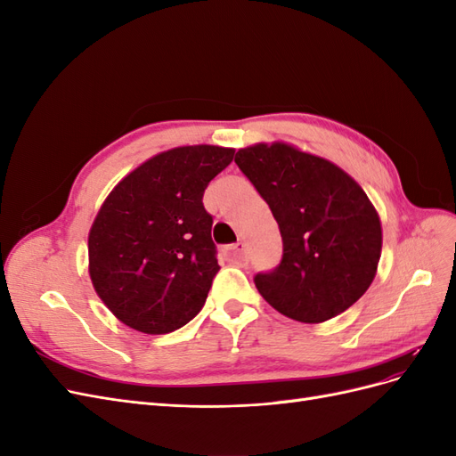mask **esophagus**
I'll use <instances>...</instances> for the list:
<instances>
[{"mask_svg":"<svg viewBox=\"0 0 456 456\" xmlns=\"http://www.w3.org/2000/svg\"><path fill=\"white\" fill-rule=\"evenodd\" d=\"M230 256L232 258H238V260H243L247 256V243L241 241V240L238 243H233L230 247Z\"/></svg>","mask_w":456,"mask_h":456,"instance_id":"obj_1","label":"esophagus"}]
</instances>
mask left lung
<instances>
[{"instance_id":"1","label":"left lung","mask_w":456,"mask_h":456,"mask_svg":"<svg viewBox=\"0 0 456 456\" xmlns=\"http://www.w3.org/2000/svg\"><path fill=\"white\" fill-rule=\"evenodd\" d=\"M236 163L283 240L280 266L255 275L262 298L302 323L348 310L375 280L382 249L380 218L362 186L335 163L285 142L241 148Z\"/></svg>"}]
</instances>
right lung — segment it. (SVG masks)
Listing matches in <instances>:
<instances>
[{
    "label": "right lung",
    "mask_w": 456,
    "mask_h": 456,
    "mask_svg": "<svg viewBox=\"0 0 456 456\" xmlns=\"http://www.w3.org/2000/svg\"><path fill=\"white\" fill-rule=\"evenodd\" d=\"M233 151L211 144L161 151L104 200L89 232V275L127 327L165 335L203 308L220 270L203 191Z\"/></svg>",
    "instance_id": "add662e5"
}]
</instances>
